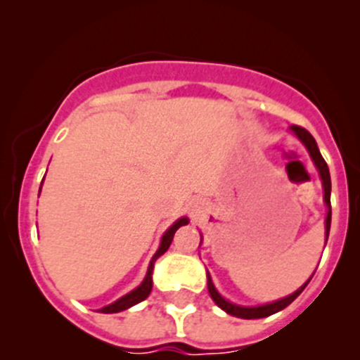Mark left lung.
Returning <instances> with one entry per match:
<instances>
[{
    "instance_id": "left-lung-1",
    "label": "left lung",
    "mask_w": 360,
    "mask_h": 360,
    "mask_svg": "<svg viewBox=\"0 0 360 360\" xmlns=\"http://www.w3.org/2000/svg\"><path fill=\"white\" fill-rule=\"evenodd\" d=\"M289 130H291L294 136L301 141V144L307 148L308 155H310L311 162H314L315 169L319 170V176H321L322 190H324V203H326V207H328V214H326V242H328L329 230H331V176H329V167H328V163H326V160L322 158V155H321V151H319V146H317V143H315L314 136H311L307 129L292 125ZM200 244H202V235H200ZM314 274H311V277H314ZM311 277L308 278V281L304 282L300 289H296L292 294H289V296L281 297V300L271 301V303H266V304H257V307H242V304L231 303V301H228L226 297L221 296L219 291L216 289V285L212 284V278H210L209 271H207V288H209V294H210V297L214 300V303H216L221 310L226 311V314L233 315V317H238V319H261V317H268V315L277 314V311L284 310L285 307H289V304H291L292 301L296 300L301 292H303V289L307 288L308 282L311 281Z\"/></svg>"
}]
</instances>
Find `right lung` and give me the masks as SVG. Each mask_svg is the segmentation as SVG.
Instances as JSON below:
<instances>
[{"instance_id": "add662e5", "label": "right lung", "mask_w": 360, "mask_h": 360, "mask_svg": "<svg viewBox=\"0 0 360 360\" xmlns=\"http://www.w3.org/2000/svg\"><path fill=\"white\" fill-rule=\"evenodd\" d=\"M39 191H41V188H39ZM188 223H190V219H188V217H179V219H177L176 223H174L172 226H170L169 230H167L165 233L162 235V242H160L157 252H155L153 257H151L150 266H148V271H146V277H144V281L141 282V284L137 285V288L134 289V291H130L129 294H125V296H122V297H120V300L112 301L111 304H106V307L101 308V310H99L101 314H118V311L127 310V308H130V307H134V304L141 303V301H144L148 296H150L151 289H153L155 261H157L158 257L162 256V254L170 248V244H172L174 233H176V231H177V228L184 226V224H188Z\"/></svg>"}]
</instances>
